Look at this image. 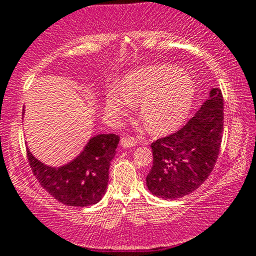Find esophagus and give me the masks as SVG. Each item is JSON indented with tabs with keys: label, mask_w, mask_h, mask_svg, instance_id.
<instances>
[{
	"label": "esophagus",
	"mask_w": 256,
	"mask_h": 256,
	"mask_svg": "<svg viewBox=\"0 0 256 256\" xmlns=\"http://www.w3.org/2000/svg\"><path fill=\"white\" fill-rule=\"evenodd\" d=\"M136 140L133 139V138H129V136H123L122 139H120V145L123 146L124 148H133V146H136Z\"/></svg>",
	"instance_id": "1"
}]
</instances>
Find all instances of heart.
I'll return each instance as SVG.
<instances>
[{"instance_id":"heart-1","label":"heart","mask_w":256,"mask_h":256,"mask_svg":"<svg viewBox=\"0 0 256 256\" xmlns=\"http://www.w3.org/2000/svg\"><path fill=\"white\" fill-rule=\"evenodd\" d=\"M194 98V80L172 65H154L126 76L120 87L106 96V108L118 114L129 104L139 105V116L154 133L179 127L190 111Z\"/></svg>"}]
</instances>
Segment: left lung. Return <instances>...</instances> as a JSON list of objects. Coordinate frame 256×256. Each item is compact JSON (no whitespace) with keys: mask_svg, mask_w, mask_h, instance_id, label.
Returning <instances> with one entry per match:
<instances>
[{"mask_svg":"<svg viewBox=\"0 0 256 256\" xmlns=\"http://www.w3.org/2000/svg\"><path fill=\"white\" fill-rule=\"evenodd\" d=\"M222 132L224 98L219 88H213L182 129L151 144L154 163L146 176L151 194L176 200L200 188L216 163Z\"/></svg>","mask_w":256,"mask_h":256,"instance_id":"8db88e82","label":"left lung"}]
</instances>
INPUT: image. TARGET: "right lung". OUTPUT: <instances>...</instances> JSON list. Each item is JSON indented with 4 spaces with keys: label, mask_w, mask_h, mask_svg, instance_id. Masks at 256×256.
I'll list each match as a JSON object with an SVG mask.
<instances>
[{
    "label": "right lung",
    "mask_w": 256,
    "mask_h": 256,
    "mask_svg": "<svg viewBox=\"0 0 256 256\" xmlns=\"http://www.w3.org/2000/svg\"><path fill=\"white\" fill-rule=\"evenodd\" d=\"M120 136L100 134L68 164L52 168L26 150L28 164L40 185L62 204L87 206L102 200L108 182V168L116 154Z\"/></svg>",
    "instance_id": "obj_1"
}]
</instances>
